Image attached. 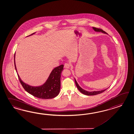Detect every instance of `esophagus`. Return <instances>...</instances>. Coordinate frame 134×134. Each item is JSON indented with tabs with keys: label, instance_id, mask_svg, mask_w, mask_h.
<instances>
[{
	"label": "esophagus",
	"instance_id": "esophagus-1",
	"mask_svg": "<svg viewBox=\"0 0 134 134\" xmlns=\"http://www.w3.org/2000/svg\"><path fill=\"white\" fill-rule=\"evenodd\" d=\"M70 64L68 63L65 64L64 68H65V69H69V68H70Z\"/></svg>",
	"mask_w": 134,
	"mask_h": 134
}]
</instances>
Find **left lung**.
I'll use <instances>...</instances> for the list:
<instances>
[{
	"instance_id": "1",
	"label": "left lung",
	"mask_w": 134,
	"mask_h": 134,
	"mask_svg": "<svg viewBox=\"0 0 134 134\" xmlns=\"http://www.w3.org/2000/svg\"><path fill=\"white\" fill-rule=\"evenodd\" d=\"M93 30L95 31H97V32H101L102 33H105V34H107L106 33L105 31H103L102 29H100V28H97V27H93ZM75 84L76 85V86L77 87V88L78 89V90L80 91L81 92V93L83 94H84L85 95H87V96H94V95H97L98 94H99V93H102L104 92L105 91H106L107 89H106L104 90L99 91H93V92H88L87 91L84 90L83 89H82L81 88L79 84H78L77 81H76V80L75 79Z\"/></svg>"
}]
</instances>
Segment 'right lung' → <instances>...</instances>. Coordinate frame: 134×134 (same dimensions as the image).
Wrapping results in <instances>:
<instances>
[{"label":"right lung","mask_w":134,"mask_h":134,"mask_svg":"<svg viewBox=\"0 0 134 134\" xmlns=\"http://www.w3.org/2000/svg\"><path fill=\"white\" fill-rule=\"evenodd\" d=\"M34 33L30 35L34 34ZM14 59L15 68L17 72L15 63V54ZM63 67L64 65H61L53 69L45 83L42 85L37 87L31 86L26 84L21 80L18 73L17 75L22 86L28 93L31 94L34 97L41 99H52L57 96L60 92L61 86L60 78L61 73L64 69Z\"/></svg>","instance_id":"obj_1"}]
</instances>
